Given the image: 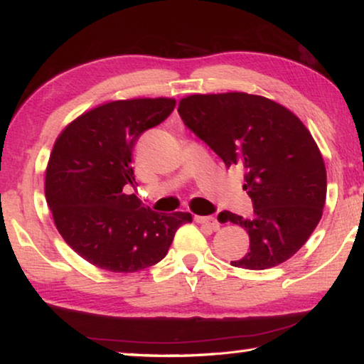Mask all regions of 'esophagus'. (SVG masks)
<instances>
[{
    "label": "esophagus",
    "mask_w": 364,
    "mask_h": 364,
    "mask_svg": "<svg viewBox=\"0 0 364 364\" xmlns=\"http://www.w3.org/2000/svg\"><path fill=\"white\" fill-rule=\"evenodd\" d=\"M194 221L199 223V224H205V226H207L211 230L220 229V223H218V220H216V218H213V216H199V215H196L194 216Z\"/></svg>",
    "instance_id": "esophagus-1"
}]
</instances>
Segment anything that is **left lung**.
<instances>
[{
    "instance_id": "left-lung-1",
    "label": "left lung",
    "mask_w": 364,
    "mask_h": 364,
    "mask_svg": "<svg viewBox=\"0 0 364 364\" xmlns=\"http://www.w3.org/2000/svg\"><path fill=\"white\" fill-rule=\"evenodd\" d=\"M178 113L226 167L245 170L253 216H218L250 235L248 253L230 264L262 270L289 259L320 223L326 200L325 162L306 125L282 105L245 92L189 95Z\"/></svg>"
}]
</instances>
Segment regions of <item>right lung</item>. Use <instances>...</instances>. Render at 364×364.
I'll use <instances>...</instances> for the list:
<instances>
[{"mask_svg": "<svg viewBox=\"0 0 364 364\" xmlns=\"http://www.w3.org/2000/svg\"><path fill=\"white\" fill-rule=\"evenodd\" d=\"M173 98L100 105L68 124L46 168V200L55 228L76 253L108 272H138L164 259L191 213H157L135 194L134 148L144 130L175 108Z\"/></svg>", "mask_w": 364, "mask_h": 364, "instance_id": "right-lung-1", "label": "right lung"}]
</instances>
